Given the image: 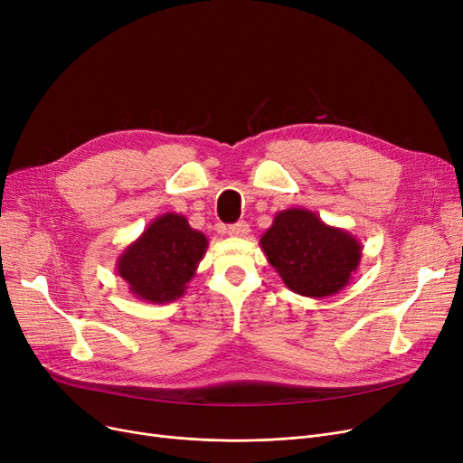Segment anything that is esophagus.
<instances>
[{"instance_id": "1", "label": "esophagus", "mask_w": 463, "mask_h": 463, "mask_svg": "<svg viewBox=\"0 0 463 463\" xmlns=\"http://www.w3.org/2000/svg\"><path fill=\"white\" fill-rule=\"evenodd\" d=\"M250 232V225L246 222H238L234 225H229V234L236 238H244Z\"/></svg>"}]
</instances>
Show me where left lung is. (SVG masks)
Returning <instances> with one entry per match:
<instances>
[{
  "label": "left lung",
  "mask_w": 463,
  "mask_h": 463,
  "mask_svg": "<svg viewBox=\"0 0 463 463\" xmlns=\"http://www.w3.org/2000/svg\"><path fill=\"white\" fill-rule=\"evenodd\" d=\"M260 248L283 283L309 298L339 293L362 259V244L351 232L326 225L306 208L278 212Z\"/></svg>",
  "instance_id": "left-lung-1"
}]
</instances>
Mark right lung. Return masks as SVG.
Instances as JSON below:
<instances>
[{
  "label": "right lung",
  "mask_w": 463,
  "mask_h": 463,
  "mask_svg": "<svg viewBox=\"0 0 463 463\" xmlns=\"http://www.w3.org/2000/svg\"><path fill=\"white\" fill-rule=\"evenodd\" d=\"M208 238L180 213H161L118 257L116 272L129 293L150 304L178 300L199 269Z\"/></svg>",
  "instance_id": "1"
}]
</instances>
